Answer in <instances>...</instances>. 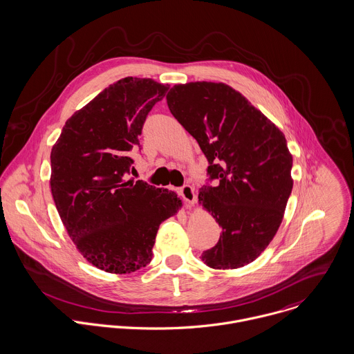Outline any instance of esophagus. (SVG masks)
<instances>
[{"instance_id":"1","label":"esophagus","mask_w":354,"mask_h":354,"mask_svg":"<svg viewBox=\"0 0 354 354\" xmlns=\"http://www.w3.org/2000/svg\"><path fill=\"white\" fill-rule=\"evenodd\" d=\"M179 194L182 196V198L189 203V204H194L196 203V194H194V189L190 185H185L179 189Z\"/></svg>"}]
</instances>
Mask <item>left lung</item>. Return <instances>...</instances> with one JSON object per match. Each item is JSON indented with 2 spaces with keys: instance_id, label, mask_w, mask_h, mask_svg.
Instances as JSON below:
<instances>
[{
  "instance_id": "8db88e82",
  "label": "left lung",
  "mask_w": 354,
  "mask_h": 354,
  "mask_svg": "<svg viewBox=\"0 0 354 354\" xmlns=\"http://www.w3.org/2000/svg\"><path fill=\"white\" fill-rule=\"evenodd\" d=\"M167 104L209 162L198 203L221 235L201 260L214 270L254 261L275 236L292 189V157L282 131L224 83L175 84Z\"/></svg>"
}]
</instances>
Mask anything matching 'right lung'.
<instances>
[{
	"label": "right lung",
	"instance_id": "right-lung-1",
	"mask_svg": "<svg viewBox=\"0 0 354 354\" xmlns=\"http://www.w3.org/2000/svg\"><path fill=\"white\" fill-rule=\"evenodd\" d=\"M168 88L149 77L118 80L72 115L50 153L62 221L82 256L109 274L146 267L160 224L182 207L168 189L127 180L130 151Z\"/></svg>",
	"mask_w": 354,
	"mask_h": 354
}]
</instances>
